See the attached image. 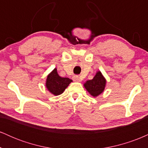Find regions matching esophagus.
<instances>
[{
	"mask_svg": "<svg viewBox=\"0 0 148 148\" xmlns=\"http://www.w3.org/2000/svg\"><path fill=\"white\" fill-rule=\"evenodd\" d=\"M72 79L74 81H76V82H81V78H80L79 76H74L72 77Z\"/></svg>",
	"mask_w": 148,
	"mask_h": 148,
	"instance_id": "1",
	"label": "esophagus"
}]
</instances>
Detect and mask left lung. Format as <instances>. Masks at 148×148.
<instances>
[{"label": "left lung", "mask_w": 148, "mask_h": 148, "mask_svg": "<svg viewBox=\"0 0 148 148\" xmlns=\"http://www.w3.org/2000/svg\"><path fill=\"white\" fill-rule=\"evenodd\" d=\"M106 83V79L101 72H97L92 79L85 83L84 87L92 96L97 97L104 90Z\"/></svg>", "instance_id": "1"}]
</instances>
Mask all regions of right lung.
<instances>
[{
  "label": "right lung",
  "instance_id": "obj_1",
  "mask_svg": "<svg viewBox=\"0 0 148 148\" xmlns=\"http://www.w3.org/2000/svg\"><path fill=\"white\" fill-rule=\"evenodd\" d=\"M72 81L69 78L60 77L55 68L47 76L46 86L48 90L54 95H59L63 92L65 88Z\"/></svg>",
  "mask_w": 148,
  "mask_h": 148
}]
</instances>
